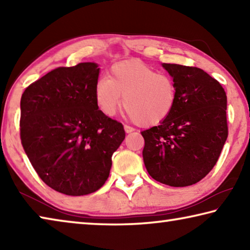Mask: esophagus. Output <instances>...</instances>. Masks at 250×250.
I'll list each match as a JSON object with an SVG mask.
<instances>
[{
  "label": "esophagus",
  "instance_id": "34e87169",
  "mask_svg": "<svg viewBox=\"0 0 250 250\" xmlns=\"http://www.w3.org/2000/svg\"><path fill=\"white\" fill-rule=\"evenodd\" d=\"M125 131L126 133H130V132H132V131H134V129L132 128V126H130V125H125Z\"/></svg>",
  "mask_w": 250,
  "mask_h": 250
}]
</instances>
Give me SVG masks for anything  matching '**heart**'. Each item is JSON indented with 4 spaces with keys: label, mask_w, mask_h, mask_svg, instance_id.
I'll return each instance as SVG.
<instances>
[{
    "label": "heart",
    "mask_w": 250,
    "mask_h": 250,
    "mask_svg": "<svg viewBox=\"0 0 250 250\" xmlns=\"http://www.w3.org/2000/svg\"><path fill=\"white\" fill-rule=\"evenodd\" d=\"M95 97L105 116L111 117L122 104L135 124L160 125L168 118L177 103V86L170 75L160 74L138 59L119 62L110 69L109 78L95 84Z\"/></svg>",
    "instance_id": "heart-1"
}]
</instances>
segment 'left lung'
Returning <instances> with one entry per match:
<instances>
[{
	"instance_id": "1",
	"label": "left lung",
	"mask_w": 250,
	"mask_h": 250,
	"mask_svg": "<svg viewBox=\"0 0 250 250\" xmlns=\"http://www.w3.org/2000/svg\"><path fill=\"white\" fill-rule=\"evenodd\" d=\"M177 86V103L168 118L142 131V155L160 183L193 185L216 164L228 135L227 97L216 79L197 67L163 64Z\"/></svg>"
}]
</instances>
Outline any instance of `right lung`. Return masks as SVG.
Returning <instances> with one entry per match:
<instances>
[{
    "mask_svg": "<svg viewBox=\"0 0 250 250\" xmlns=\"http://www.w3.org/2000/svg\"><path fill=\"white\" fill-rule=\"evenodd\" d=\"M95 62L58 67L21 98V141L46 185L70 196L94 193L107 181L111 156L125 132L98 109Z\"/></svg>",
    "mask_w": 250,
    "mask_h": 250,
    "instance_id": "1",
    "label": "right lung"
}]
</instances>
